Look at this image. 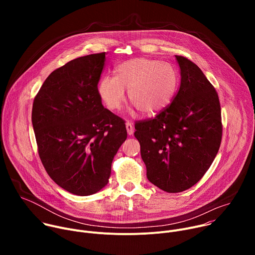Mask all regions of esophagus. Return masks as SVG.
Masks as SVG:
<instances>
[{
  "instance_id": "1",
  "label": "esophagus",
  "mask_w": 255,
  "mask_h": 255,
  "mask_svg": "<svg viewBox=\"0 0 255 255\" xmlns=\"http://www.w3.org/2000/svg\"><path fill=\"white\" fill-rule=\"evenodd\" d=\"M126 129H127V134H128L129 136L133 135L134 128H133V126H132V124H131L130 122H127V123H126Z\"/></svg>"
}]
</instances>
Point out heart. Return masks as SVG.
<instances>
[{"mask_svg":"<svg viewBox=\"0 0 255 255\" xmlns=\"http://www.w3.org/2000/svg\"><path fill=\"white\" fill-rule=\"evenodd\" d=\"M116 76H103L97 86L98 94L110 110H118L129 101L146 116L154 115L172 102L177 89V74L167 63L147 57L123 61L115 68Z\"/></svg>","mask_w":255,"mask_h":255,"instance_id":"b5f03b06","label":"heart"}]
</instances>
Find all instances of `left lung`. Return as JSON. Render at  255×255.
Segmentation results:
<instances>
[{
	"instance_id": "obj_1",
	"label": "left lung",
	"mask_w": 255,
	"mask_h": 255,
	"mask_svg": "<svg viewBox=\"0 0 255 255\" xmlns=\"http://www.w3.org/2000/svg\"><path fill=\"white\" fill-rule=\"evenodd\" d=\"M180 86L172 103L154 119L135 124L150 183L167 193L184 192L203 177L222 139L218 94L200 67L175 55Z\"/></svg>"
}]
</instances>
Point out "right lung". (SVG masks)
Segmentation results:
<instances>
[{"instance_id": "1", "label": "right lung", "mask_w": 255, "mask_h": 255, "mask_svg": "<svg viewBox=\"0 0 255 255\" xmlns=\"http://www.w3.org/2000/svg\"><path fill=\"white\" fill-rule=\"evenodd\" d=\"M106 52L70 60L43 83L32 108L40 159L55 184L90 196L105 188L127 138L124 121L102 105L97 86Z\"/></svg>"}]
</instances>
